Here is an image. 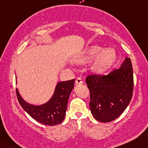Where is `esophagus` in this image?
I'll return each mask as SVG.
<instances>
[{
	"mask_svg": "<svg viewBox=\"0 0 148 148\" xmlns=\"http://www.w3.org/2000/svg\"><path fill=\"white\" fill-rule=\"evenodd\" d=\"M83 84L82 78L80 77H77V79H76V84H77V85H80V84Z\"/></svg>",
	"mask_w": 148,
	"mask_h": 148,
	"instance_id": "1",
	"label": "esophagus"
}]
</instances>
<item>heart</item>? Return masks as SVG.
I'll use <instances>...</instances> for the list:
<instances>
[{
	"label": "heart",
	"instance_id": "b5f03b06",
	"mask_svg": "<svg viewBox=\"0 0 148 148\" xmlns=\"http://www.w3.org/2000/svg\"><path fill=\"white\" fill-rule=\"evenodd\" d=\"M98 45H92L84 52L78 59L79 62H85L90 60L97 55L95 61L92 64V70L97 72H103L110 69L116 60V53L112 49H105L103 50Z\"/></svg>",
	"mask_w": 148,
	"mask_h": 148
}]
</instances>
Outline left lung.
I'll return each instance as SVG.
<instances>
[{"instance_id": "obj_1", "label": "left lung", "mask_w": 148, "mask_h": 148, "mask_svg": "<svg viewBox=\"0 0 148 148\" xmlns=\"http://www.w3.org/2000/svg\"><path fill=\"white\" fill-rule=\"evenodd\" d=\"M90 91V112L100 122L119 117L131 101L134 90V74L131 59L125 58L121 67L108 74H92L86 79Z\"/></svg>"}]
</instances>
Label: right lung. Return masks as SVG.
<instances>
[{
    "label": "right lung",
    "mask_w": 148,
    "mask_h": 148,
    "mask_svg": "<svg viewBox=\"0 0 148 148\" xmlns=\"http://www.w3.org/2000/svg\"><path fill=\"white\" fill-rule=\"evenodd\" d=\"M74 79L57 84L51 99L44 105L35 106L26 103L16 89L17 100L22 108L38 122L47 126L60 124L64 119L69 95L74 88Z\"/></svg>",
    "instance_id": "right-lung-1"
}]
</instances>
